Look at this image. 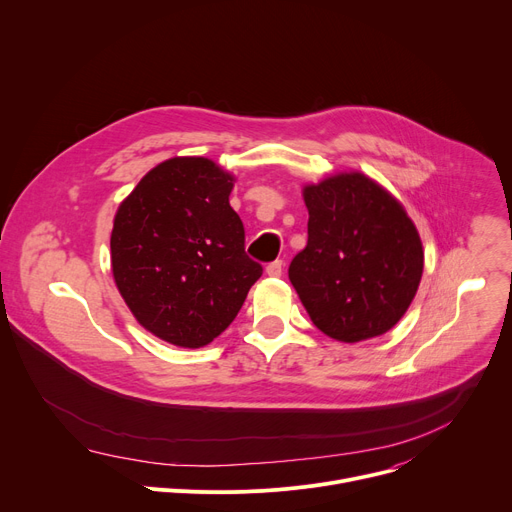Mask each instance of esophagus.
Returning a JSON list of instances; mask_svg holds the SVG:
<instances>
[{"label":"esophagus","instance_id":"esophagus-1","mask_svg":"<svg viewBox=\"0 0 512 512\" xmlns=\"http://www.w3.org/2000/svg\"><path fill=\"white\" fill-rule=\"evenodd\" d=\"M265 273H267L269 277H281V273H283V263H281V261L269 263V265L265 267Z\"/></svg>","mask_w":512,"mask_h":512}]
</instances>
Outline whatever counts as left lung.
<instances>
[{"label":"left lung","mask_w":512,"mask_h":512,"mask_svg":"<svg viewBox=\"0 0 512 512\" xmlns=\"http://www.w3.org/2000/svg\"><path fill=\"white\" fill-rule=\"evenodd\" d=\"M302 194L308 245L287 273L312 322L348 344L389 332L423 273L421 239L403 204L360 172L306 184Z\"/></svg>","instance_id":"1"}]
</instances>
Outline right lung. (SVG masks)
<instances>
[{
    "mask_svg": "<svg viewBox=\"0 0 512 512\" xmlns=\"http://www.w3.org/2000/svg\"><path fill=\"white\" fill-rule=\"evenodd\" d=\"M233 186L208 158H170L117 208L115 285L135 320L174 346L200 348L225 332L263 273L245 253Z\"/></svg>",
    "mask_w": 512,
    "mask_h": 512,
    "instance_id": "1",
    "label": "right lung"
}]
</instances>
